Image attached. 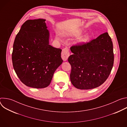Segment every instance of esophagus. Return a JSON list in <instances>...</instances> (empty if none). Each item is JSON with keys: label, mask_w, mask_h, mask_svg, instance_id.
Here are the masks:
<instances>
[{"label": "esophagus", "mask_w": 127, "mask_h": 127, "mask_svg": "<svg viewBox=\"0 0 127 127\" xmlns=\"http://www.w3.org/2000/svg\"><path fill=\"white\" fill-rule=\"evenodd\" d=\"M69 55H70L69 50L68 48H65L62 50V53H61V57L64 61H65L67 60Z\"/></svg>", "instance_id": "34e87169"}]
</instances>
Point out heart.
Segmentation results:
<instances>
[{
    "mask_svg": "<svg viewBox=\"0 0 127 127\" xmlns=\"http://www.w3.org/2000/svg\"><path fill=\"white\" fill-rule=\"evenodd\" d=\"M80 34V32H79V31H78V32H73V33H72V34H73V35H79ZM86 38H84V39H83L82 40V41H86Z\"/></svg>",
    "mask_w": 127,
    "mask_h": 127,
    "instance_id": "obj_1",
    "label": "heart"
}]
</instances>
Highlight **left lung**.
<instances>
[{"mask_svg":"<svg viewBox=\"0 0 127 127\" xmlns=\"http://www.w3.org/2000/svg\"><path fill=\"white\" fill-rule=\"evenodd\" d=\"M73 53L68 61L71 65L72 84L80 89H90L103 84L114 65L113 45L108 33H103L87 43L72 46Z\"/></svg>","mask_w":127,"mask_h":127,"instance_id":"left-lung-1","label":"left lung"}]
</instances>
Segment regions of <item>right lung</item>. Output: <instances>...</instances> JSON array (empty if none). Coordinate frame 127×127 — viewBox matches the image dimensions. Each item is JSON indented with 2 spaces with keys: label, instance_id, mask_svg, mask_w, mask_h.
Segmentation results:
<instances>
[{
  "label": "right lung",
  "instance_id": "1",
  "mask_svg": "<svg viewBox=\"0 0 127 127\" xmlns=\"http://www.w3.org/2000/svg\"><path fill=\"white\" fill-rule=\"evenodd\" d=\"M44 19L25 22L16 34L12 61L15 73L26 85L35 88L49 85L62 63V50L50 45L49 32Z\"/></svg>",
  "mask_w": 127,
  "mask_h": 127
}]
</instances>
